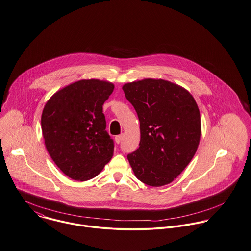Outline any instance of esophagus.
Masks as SVG:
<instances>
[{
    "label": "esophagus",
    "mask_w": 251,
    "mask_h": 251,
    "mask_svg": "<svg viewBox=\"0 0 251 251\" xmlns=\"http://www.w3.org/2000/svg\"><path fill=\"white\" fill-rule=\"evenodd\" d=\"M123 137H124V135L123 134H121V135H119V136H116L115 137V142L117 143V144H119L121 141H122V139H123Z\"/></svg>",
    "instance_id": "esophagus-1"
}]
</instances>
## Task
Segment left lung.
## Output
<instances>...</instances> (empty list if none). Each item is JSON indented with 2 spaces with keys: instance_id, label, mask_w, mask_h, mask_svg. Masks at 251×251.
Segmentation results:
<instances>
[{
  "instance_id": "1",
  "label": "left lung",
  "mask_w": 251,
  "mask_h": 251,
  "mask_svg": "<svg viewBox=\"0 0 251 251\" xmlns=\"http://www.w3.org/2000/svg\"><path fill=\"white\" fill-rule=\"evenodd\" d=\"M138 113L139 147L127 156L136 177L151 187L171 183L190 164L201 136L200 112L184 87L162 79L122 86Z\"/></svg>"
}]
</instances>
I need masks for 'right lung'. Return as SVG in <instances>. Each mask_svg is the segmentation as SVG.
Returning <instances> with one entry per match:
<instances>
[{
    "label": "right lung",
    "mask_w": 251,
    "mask_h": 251,
    "mask_svg": "<svg viewBox=\"0 0 251 251\" xmlns=\"http://www.w3.org/2000/svg\"><path fill=\"white\" fill-rule=\"evenodd\" d=\"M113 88L110 82L80 80L57 90L43 109L46 149L73 180L94 178L112 159L114 145L106 131L103 105Z\"/></svg>",
    "instance_id": "obj_1"
}]
</instances>
